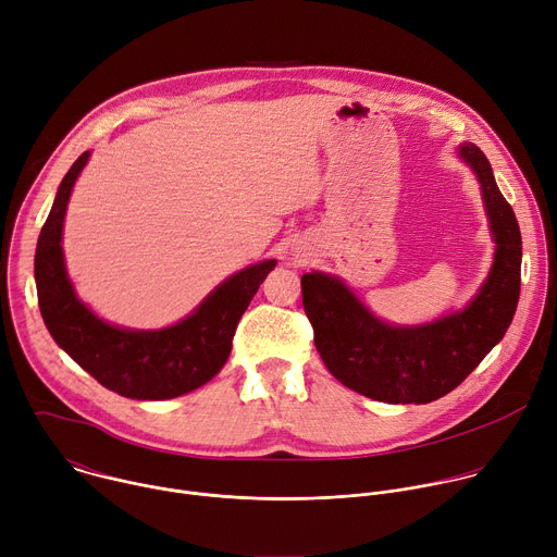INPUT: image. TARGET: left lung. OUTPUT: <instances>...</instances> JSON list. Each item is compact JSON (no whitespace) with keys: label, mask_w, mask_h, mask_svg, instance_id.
I'll list each match as a JSON object with an SVG mask.
<instances>
[{"label":"left lung","mask_w":557,"mask_h":557,"mask_svg":"<svg viewBox=\"0 0 557 557\" xmlns=\"http://www.w3.org/2000/svg\"><path fill=\"white\" fill-rule=\"evenodd\" d=\"M481 185L496 245L487 280L471 301L434 322L399 326L379 320L337 275H301L304 310L329 372L346 387L383 404L441 399L505 337L520 297L522 237L487 156L473 143L456 149Z\"/></svg>","instance_id":"8db88e82"}]
</instances>
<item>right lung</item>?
I'll return each instance as SVG.
<instances>
[{
	"instance_id": "obj_1",
	"label": "right lung",
	"mask_w": 557,
	"mask_h": 557,
	"mask_svg": "<svg viewBox=\"0 0 557 557\" xmlns=\"http://www.w3.org/2000/svg\"><path fill=\"white\" fill-rule=\"evenodd\" d=\"M88 161L90 151H84L63 176L37 240L35 282L44 324L57 346L103 387L136 401L174 399L222 370L237 322L277 262L262 260L233 273L168 329L136 331L101 320L78 299L61 247L70 194Z\"/></svg>"
}]
</instances>
